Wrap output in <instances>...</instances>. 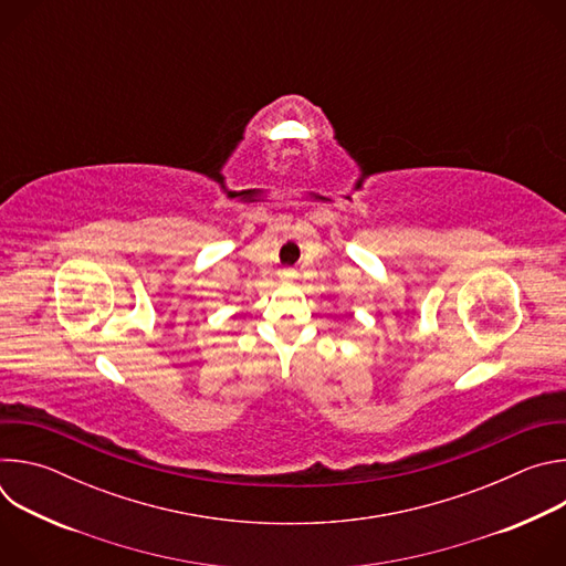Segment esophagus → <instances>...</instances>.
Listing matches in <instances>:
<instances>
[{"label": "esophagus", "instance_id": "34e87169", "mask_svg": "<svg viewBox=\"0 0 566 566\" xmlns=\"http://www.w3.org/2000/svg\"><path fill=\"white\" fill-rule=\"evenodd\" d=\"M280 277H282L284 282H293V280L297 277V273H295L293 269H282V271H280Z\"/></svg>", "mask_w": 566, "mask_h": 566}]
</instances>
